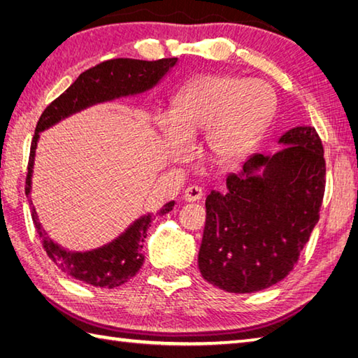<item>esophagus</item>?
<instances>
[{"instance_id":"esophagus-1","label":"esophagus","mask_w":358,"mask_h":358,"mask_svg":"<svg viewBox=\"0 0 358 358\" xmlns=\"http://www.w3.org/2000/svg\"><path fill=\"white\" fill-rule=\"evenodd\" d=\"M201 196H203V191H201V187H199V186H189L186 191H185V195H183V199H185V201H199V200H201Z\"/></svg>"}]
</instances>
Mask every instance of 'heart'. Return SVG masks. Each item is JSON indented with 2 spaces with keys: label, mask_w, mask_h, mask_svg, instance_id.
I'll return each mask as SVG.
<instances>
[{
  "label": "heart",
  "mask_w": 358,
  "mask_h": 358,
  "mask_svg": "<svg viewBox=\"0 0 358 358\" xmlns=\"http://www.w3.org/2000/svg\"><path fill=\"white\" fill-rule=\"evenodd\" d=\"M275 109V94L262 80L206 73L175 96L169 118H159L167 155L180 162L187 141L203 134L210 162L232 164L245 158L260 140Z\"/></svg>",
  "instance_id": "obj_1"
}]
</instances>
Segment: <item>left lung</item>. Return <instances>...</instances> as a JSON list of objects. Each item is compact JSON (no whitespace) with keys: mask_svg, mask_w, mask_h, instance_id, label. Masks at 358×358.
I'll use <instances>...</instances> for the list:
<instances>
[{"mask_svg":"<svg viewBox=\"0 0 358 358\" xmlns=\"http://www.w3.org/2000/svg\"><path fill=\"white\" fill-rule=\"evenodd\" d=\"M278 144L273 154L249 157L241 172L227 175L226 192L206 199L199 268L226 292H257L283 280L320 218V136L313 126H296Z\"/></svg>","mask_w":358,"mask_h":358,"instance_id":"8db88e82","label":"left lung"}]
</instances>
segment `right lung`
<instances>
[{"label": "right lung", "instance_id": "right-lung-1", "mask_svg": "<svg viewBox=\"0 0 358 358\" xmlns=\"http://www.w3.org/2000/svg\"><path fill=\"white\" fill-rule=\"evenodd\" d=\"M177 62L178 58H163L158 62H143V59L131 58L109 59L83 72L64 94L45 108L38 121L32 146H30L26 178V195L32 208V220L50 260L67 275L83 283L113 289L135 277L144 262L143 245L148 237V229L154 214L136 218L123 234L101 248L86 250V252H73L59 246L58 243L49 238L48 232L44 231L38 220L32 199H30L35 152L40 134L90 106L148 92L166 77ZM173 204L175 201L166 203L162 209L157 210V215L171 212Z\"/></svg>", "mask_w": 358, "mask_h": 358}]
</instances>
